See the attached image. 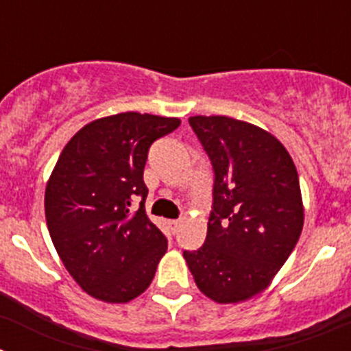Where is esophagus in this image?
I'll return each instance as SVG.
<instances>
[{"mask_svg": "<svg viewBox=\"0 0 351 351\" xmlns=\"http://www.w3.org/2000/svg\"><path fill=\"white\" fill-rule=\"evenodd\" d=\"M167 225H169V228L172 230V234H176V232L179 230V226H181V221H179V219H169Z\"/></svg>", "mask_w": 351, "mask_h": 351, "instance_id": "1", "label": "esophagus"}]
</instances>
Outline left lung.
Masks as SVG:
<instances>
[{"label":"left lung","mask_w":351,"mask_h":351,"mask_svg":"<svg viewBox=\"0 0 351 351\" xmlns=\"http://www.w3.org/2000/svg\"><path fill=\"white\" fill-rule=\"evenodd\" d=\"M190 126L214 169L206 243L184 251L198 290L219 304L255 297L295 247L304 206L293 160L272 133L226 116H193Z\"/></svg>","instance_id":"8db88e82"}]
</instances>
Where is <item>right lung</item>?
<instances>
[{
	"instance_id": "right-lung-1",
	"label": "right lung",
	"mask_w": 351,
	"mask_h": 351,
	"mask_svg": "<svg viewBox=\"0 0 351 351\" xmlns=\"http://www.w3.org/2000/svg\"><path fill=\"white\" fill-rule=\"evenodd\" d=\"M178 117L121 112L79 130L45 188V219L61 262L86 293L125 304L147 290L167 239L145 214L144 167ZM142 197L133 213L132 202Z\"/></svg>"
}]
</instances>
